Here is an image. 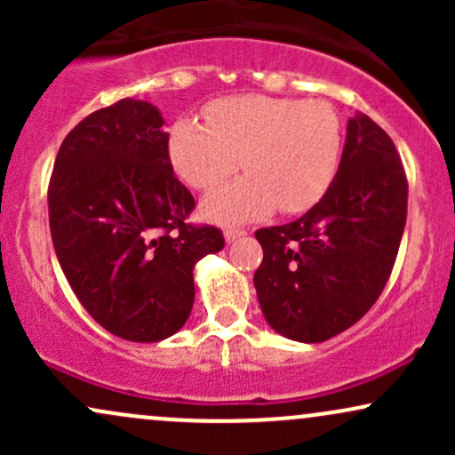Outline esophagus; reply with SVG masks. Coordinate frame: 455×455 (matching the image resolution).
<instances>
[{"label":"esophagus","mask_w":455,"mask_h":455,"mask_svg":"<svg viewBox=\"0 0 455 455\" xmlns=\"http://www.w3.org/2000/svg\"><path fill=\"white\" fill-rule=\"evenodd\" d=\"M242 235H245L243 228H231V227H228L227 231H224V239H227V242L231 243V242H235V239L242 237Z\"/></svg>","instance_id":"1"}]
</instances>
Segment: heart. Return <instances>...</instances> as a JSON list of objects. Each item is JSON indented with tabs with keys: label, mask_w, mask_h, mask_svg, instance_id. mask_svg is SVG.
Here are the masks:
<instances>
[{
	"label": "heart",
	"mask_w": 455,
	"mask_h": 455,
	"mask_svg": "<svg viewBox=\"0 0 455 455\" xmlns=\"http://www.w3.org/2000/svg\"><path fill=\"white\" fill-rule=\"evenodd\" d=\"M207 126L181 119L169 156L181 180L212 192L239 166L250 175L222 188L203 205L216 222H245L315 207L331 186L342 154V119L327 100L245 96L207 107Z\"/></svg>",
	"instance_id": "obj_1"
}]
</instances>
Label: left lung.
Wrapping results in <instances>:
<instances>
[{
    "label": "left lung",
    "mask_w": 455,
    "mask_h": 455,
    "mask_svg": "<svg viewBox=\"0 0 455 455\" xmlns=\"http://www.w3.org/2000/svg\"><path fill=\"white\" fill-rule=\"evenodd\" d=\"M409 181L394 140L368 115L348 119L338 173L295 222L259 228V304L275 331L325 342L362 318L387 284L406 224Z\"/></svg>",
    "instance_id": "obj_1"
}]
</instances>
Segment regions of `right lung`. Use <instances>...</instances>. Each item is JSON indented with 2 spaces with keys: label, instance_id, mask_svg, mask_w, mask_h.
Returning <instances> with one entry per match:
<instances>
[{
  "label": "right lung",
  "instance_id": "right-lung-1",
  "mask_svg": "<svg viewBox=\"0 0 455 455\" xmlns=\"http://www.w3.org/2000/svg\"><path fill=\"white\" fill-rule=\"evenodd\" d=\"M154 104L124 100L68 132L49 181L55 254L96 323L130 342L173 336L195 304V263L224 248L220 228L188 222Z\"/></svg>",
  "mask_w": 455,
  "mask_h": 455
}]
</instances>
